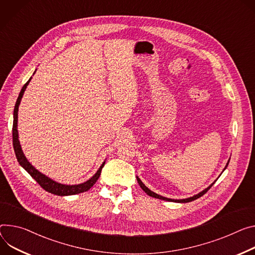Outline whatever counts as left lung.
Returning a JSON list of instances; mask_svg holds the SVG:
<instances>
[{"instance_id":"left-lung-1","label":"left lung","mask_w":255,"mask_h":255,"mask_svg":"<svg viewBox=\"0 0 255 255\" xmlns=\"http://www.w3.org/2000/svg\"><path fill=\"white\" fill-rule=\"evenodd\" d=\"M229 161H230V158H229V160H228V163H227V165H226V167L224 168V170H223V172L226 170V168L228 167V165H229ZM222 175V174H221ZM136 179H137V182H138V184H139V186L141 187V189L147 194V195H149V196H151V197H154V198H158V199H161V200H166V201H173V202H180V203H186V202H190V201H192V200H195V199H197V198H199L200 196H202L204 193H206L207 191H208V189H210L213 185L216 183V181L214 182V183H212L210 186H208L207 188H205L204 190H202L201 192H199V193H197V194H195V195H193V196H191V197H188V198H184V199H171V198H167V197H164V196H161V195H159V194H156V193H154L153 191H151L150 189H148L145 185L142 183V181L138 178V177H136Z\"/></svg>"}]
</instances>
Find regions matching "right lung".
<instances>
[{"mask_svg": "<svg viewBox=\"0 0 255 255\" xmlns=\"http://www.w3.org/2000/svg\"><path fill=\"white\" fill-rule=\"evenodd\" d=\"M36 71V70H35ZM34 71V73H35ZM33 73V74H34ZM32 77L29 78V80L23 85L19 97L17 99L15 108H14V113H13V146H14V151L17 157V160L19 165L24 169L39 185L40 186L50 193H53L55 195H59V196H68V195H74V194H78L81 192H85L87 190H89L94 185L96 184V182L98 181V179L101 176V172L102 169L104 168L105 164H106V160L102 164V166L99 168V170L97 171V173L92 176L90 179H88L87 181L80 183V184H75V185H66V184H62L59 183L51 178H49L48 176H45L44 174L40 173L38 170H36L30 163L28 161V159L26 158V156L23 153V150L21 148L20 145V141H19V136H18V130H17V122H18V109H19V105L21 103V99L24 95V91L27 87V85L29 84L30 80Z\"/></svg>", "mask_w": 255, "mask_h": 255, "instance_id": "add662e5", "label": "right lung"}]
</instances>
